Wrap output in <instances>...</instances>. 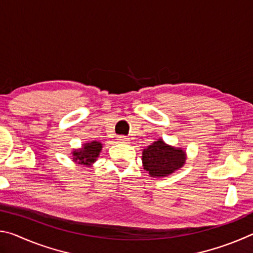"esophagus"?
Instances as JSON below:
<instances>
[{
	"instance_id": "esophagus-1",
	"label": "esophagus",
	"mask_w": 253,
	"mask_h": 253,
	"mask_svg": "<svg viewBox=\"0 0 253 253\" xmlns=\"http://www.w3.org/2000/svg\"><path fill=\"white\" fill-rule=\"evenodd\" d=\"M117 140L119 143H128V138L126 136H118Z\"/></svg>"
}]
</instances>
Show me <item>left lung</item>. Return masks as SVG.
<instances>
[{
	"label": "left lung",
	"mask_w": 253,
	"mask_h": 253,
	"mask_svg": "<svg viewBox=\"0 0 253 253\" xmlns=\"http://www.w3.org/2000/svg\"><path fill=\"white\" fill-rule=\"evenodd\" d=\"M143 166L153 177H165L185 164L186 154L158 139L143 151Z\"/></svg>",
	"instance_id": "8db88e82"
}]
</instances>
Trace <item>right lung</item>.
<instances>
[{
	"mask_svg": "<svg viewBox=\"0 0 253 253\" xmlns=\"http://www.w3.org/2000/svg\"><path fill=\"white\" fill-rule=\"evenodd\" d=\"M102 144L97 140H92L91 143H85L83 145V147L79 149H75L72 152V158L76 163L80 165L90 166L96 162L97 157L99 156L101 152Z\"/></svg>",
	"mask_w": 253,
	"mask_h": 253,
	"instance_id": "1",
	"label": "right lung"
}]
</instances>
